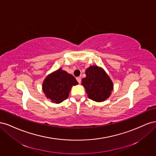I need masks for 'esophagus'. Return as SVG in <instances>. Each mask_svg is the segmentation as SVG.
<instances>
[{
    "mask_svg": "<svg viewBox=\"0 0 156 156\" xmlns=\"http://www.w3.org/2000/svg\"><path fill=\"white\" fill-rule=\"evenodd\" d=\"M76 79H77V82L79 83H81V78H80V77H77Z\"/></svg>",
    "mask_w": 156,
    "mask_h": 156,
    "instance_id": "34e87169",
    "label": "esophagus"
}]
</instances>
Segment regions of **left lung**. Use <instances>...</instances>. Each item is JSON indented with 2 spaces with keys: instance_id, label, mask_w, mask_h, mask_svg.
<instances>
[{
  "instance_id": "8db88e82",
  "label": "left lung",
  "mask_w": 156,
  "mask_h": 156,
  "mask_svg": "<svg viewBox=\"0 0 156 156\" xmlns=\"http://www.w3.org/2000/svg\"><path fill=\"white\" fill-rule=\"evenodd\" d=\"M86 77L82 79V85L88 98L97 102L106 100L111 96L113 83L101 68L91 66L86 69Z\"/></svg>"
}]
</instances>
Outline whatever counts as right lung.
<instances>
[{"label": "right lung", "instance_id": "add662e5", "mask_svg": "<svg viewBox=\"0 0 156 156\" xmlns=\"http://www.w3.org/2000/svg\"><path fill=\"white\" fill-rule=\"evenodd\" d=\"M77 84L72 75L59 68L46 77L42 88L47 98L53 103H60L66 100L72 86Z\"/></svg>", "mask_w": 156, "mask_h": 156}]
</instances>
